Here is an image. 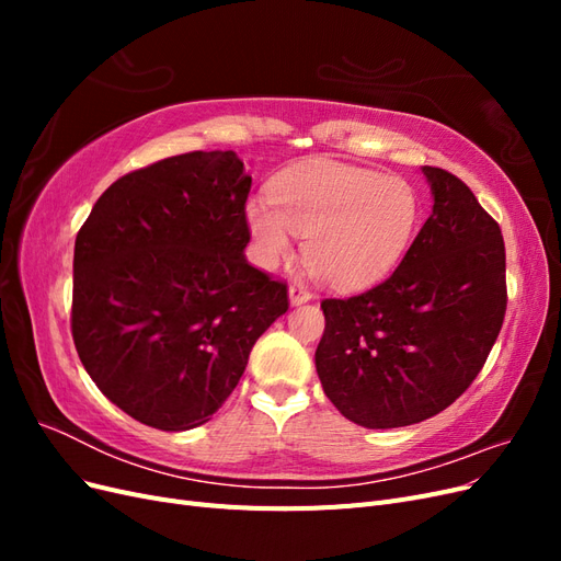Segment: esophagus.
I'll list each match as a JSON object with an SVG mask.
<instances>
[{"label": "esophagus", "instance_id": "34e87169", "mask_svg": "<svg viewBox=\"0 0 561 561\" xmlns=\"http://www.w3.org/2000/svg\"><path fill=\"white\" fill-rule=\"evenodd\" d=\"M313 295H311V290L304 283H293L290 285V301H293V307H299V304H307L309 299H311Z\"/></svg>", "mask_w": 561, "mask_h": 561}]
</instances>
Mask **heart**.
Returning <instances> with one entry per match:
<instances>
[{
  "mask_svg": "<svg viewBox=\"0 0 561 561\" xmlns=\"http://www.w3.org/2000/svg\"><path fill=\"white\" fill-rule=\"evenodd\" d=\"M266 203H250L257 260L274 268L293 257L290 233L320 280L355 290L381 280L410 248L421 217L416 186L346 163H313L283 178Z\"/></svg>",
  "mask_w": 561,
  "mask_h": 561,
  "instance_id": "heart-1",
  "label": "heart"
}]
</instances>
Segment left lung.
<instances>
[{
  "instance_id": "1",
  "label": "left lung",
  "mask_w": 561,
  "mask_h": 561,
  "mask_svg": "<svg viewBox=\"0 0 561 561\" xmlns=\"http://www.w3.org/2000/svg\"><path fill=\"white\" fill-rule=\"evenodd\" d=\"M423 175L433 213L393 274L320 301L322 390L365 428L412 426L447 410L480 375L505 318L499 222L456 175L435 165Z\"/></svg>"
}]
</instances>
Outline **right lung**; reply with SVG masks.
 Here are the masks:
<instances>
[{
    "instance_id": "add662e5",
    "label": "right lung",
    "mask_w": 561,
    "mask_h": 561,
    "mask_svg": "<svg viewBox=\"0 0 561 561\" xmlns=\"http://www.w3.org/2000/svg\"><path fill=\"white\" fill-rule=\"evenodd\" d=\"M252 178L233 151H190L118 178L75 241L72 339L118 410L159 431L210 421L254 342L290 309L245 260Z\"/></svg>"
}]
</instances>
